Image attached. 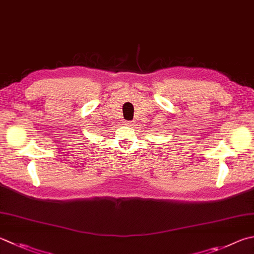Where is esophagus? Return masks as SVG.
<instances>
[{
  "mask_svg": "<svg viewBox=\"0 0 254 254\" xmlns=\"http://www.w3.org/2000/svg\"><path fill=\"white\" fill-rule=\"evenodd\" d=\"M126 126H132V121H124L123 122Z\"/></svg>",
  "mask_w": 254,
  "mask_h": 254,
  "instance_id": "1",
  "label": "esophagus"
}]
</instances>
